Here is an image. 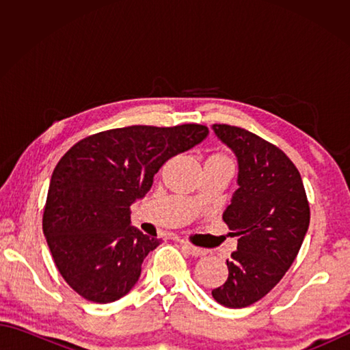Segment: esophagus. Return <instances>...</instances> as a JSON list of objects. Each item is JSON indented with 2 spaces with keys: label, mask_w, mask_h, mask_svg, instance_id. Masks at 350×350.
<instances>
[{
  "label": "esophagus",
  "mask_w": 350,
  "mask_h": 350,
  "mask_svg": "<svg viewBox=\"0 0 350 350\" xmlns=\"http://www.w3.org/2000/svg\"><path fill=\"white\" fill-rule=\"evenodd\" d=\"M180 245H183V248H187V250H188L189 254L196 256V257H202V256H204V254H206V250H203V248H198V247H196V245H192V243H189V242L180 241Z\"/></svg>",
  "instance_id": "obj_1"
}]
</instances>
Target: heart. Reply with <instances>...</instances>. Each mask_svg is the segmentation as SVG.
<instances>
[{"label":"heart","instance_id":"heart-1","mask_svg":"<svg viewBox=\"0 0 350 350\" xmlns=\"http://www.w3.org/2000/svg\"><path fill=\"white\" fill-rule=\"evenodd\" d=\"M215 161H228V158L227 156L224 154V153H212L209 158H207V161L206 162H215Z\"/></svg>","mask_w":350,"mask_h":350}]
</instances>
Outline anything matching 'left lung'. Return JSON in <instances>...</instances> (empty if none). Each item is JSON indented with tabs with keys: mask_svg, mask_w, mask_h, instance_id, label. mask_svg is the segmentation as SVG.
Instances as JSON below:
<instances>
[{
	"mask_svg": "<svg viewBox=\"0 0 350 350\" xmlns=\"http://www.w3.org/2000/svg\"><path fill=\"white\" fill-rule=\"evenodd\" d=\"M212 128L239 163V188L222 215L239 236L237 250L227 260V281L212 296L224 307L243 308L269 293L292 266L310 226V206L299 171L281 148L237 126Z\"/></svg>",
	"mask_w": 350,
	"mask_h": 350,
	"instance_id": "8db88e82",
	"label": "left lung"
}]
</instances>
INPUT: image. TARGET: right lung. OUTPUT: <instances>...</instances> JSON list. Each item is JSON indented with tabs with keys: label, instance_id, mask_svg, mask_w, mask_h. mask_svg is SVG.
Segmentation results:
<instances>
[{
	"label": "right lung",
	"instance_id": "right-lung-1",
	"mask_svg": "<svg viewBox=\"0 0 350 350\" xmlns=\"http://www.w3.org/2000/svg\"><path fill=\"white\" fill-rule=\"evenodd\" d=\"M203 124L128 126L70 147L52 173L43 233L57 269L84 299L108 304L129 293L161 239L131 226V204L152 188L173 156L207 137Z\"/></svg>",
	"mask_w": 350,
	"mask_h": 350
}]
</instances>
